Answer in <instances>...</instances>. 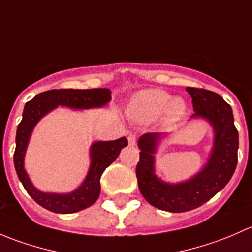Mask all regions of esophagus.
<instances>
[{
  "label": "esophagus",
  "instance_id": "1",
  "mask_svg": "<svg viewBox=\"0 0 252 252\" xmlns=\"http://www.w3.org/2000/svg\"><path fill=\"white\" fill-rule=\"evenodd\" d=\"M128 142H129V145H130V146H134V145H135V142H136L135 134H129V135H128Z\"/></svg>",
  "mask_w": 252,
  "mask_h": 252
}]
</instances>
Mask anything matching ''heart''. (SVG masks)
<instances>
[{"label": "heart", "instance_id": "obj_1", "mask_svg": "<svg viewBox=\"0 0 252 252\" xmlns=\"http://www.w3.org/2000/svg\"><path fill=\"white\" fill-rule=\"evenodd\" d=\"M187 102L183 97H172L161 89L139 91L128 105V114L134 121L146 123L161 116L166 126L178 123L187 113Z\"/></svg>", "mask_w": 252, "mask_h": 252}]
</instances>
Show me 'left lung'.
<instances>
[{
    "label": "left lung",
    "instance_id": "1",
    "mask_svg": "<svg viewBox=\"0 0 252 252\" xmlns=\"http://www.w3.org/2000/svg\"><path fill=\"white\" fill-rule=\"evenodd\" d=\"M187 91L195 112L191 119H205L213 129V145L204 167L184 182L167 183L155 171V155L167 134L147 133L138 141L139 190L150 205L168 212H187L204 205L228 184L238 163L239 135L232 107L213 91L196 88Z\"/></svg>",
    "mask_w": 252,
    "mask_h": 252
}]
</instances>
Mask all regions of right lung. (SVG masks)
<instances>
[{"label": "right lung", "mask_w": 252, "mask_h": 252, "mask_svg": "<svg viewBox=\"0 0 252 252\" xmlns=\"http://www.w3.org/2000/svg\"><path fill=\"white\" fill-rule=\"evenodd\" d=\"M110 101V89H60L39 94L25 103L22 122L17 128L14 167L23 187L36 204L55 213L79 212L95 204L101 191V175L112 162L116 161L121 150L128 145L126 138L93 142L88 174L77 189L70 192H45L37 189L25 171L24 158L30 136L36 124L58 106L70 110H90L103 107Z\"/></svg>", "instance_id": "obj_1"}]
</instances>
